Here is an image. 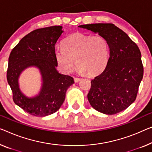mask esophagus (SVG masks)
<instances>
[{
  "mask_svg": "<svg viewBox=\"0 0 152 152\" xmlns=\"http://www.w3.org/2000/svg\"><path fill=\"white\" fill-rule=\"evenodd\" d=\"M80 80V78H74V81H75V83H78V81Z\"/></svg>",
  "mask_w": 152,
  "mask_h": 152,
  "instance_id": "esophagus-1",
  "label": "esophagus"
}]
</instances>
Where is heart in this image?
<instances>
[{"instance_id": "heart-1", "label": "heart", "mask_w": 152, "mask_h": 152, "mask_svg": "<svg viewBox=\"0 0 152 152\" xmlns=\"http://www.w3.org/2000/svg\"><path fill=\"white\" fill-rule=\"evenodd\" d=\"M109 56V46L104 37L83 33H74L65 38L62 48L54 50L58 67L65 74L71 72L75 60L79 72L97 75L105 69Z\"/></svg>"}]
</instances>
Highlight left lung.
I'll list each match as a JSON object with an SVG mask.
<instances>
[{
    "mask_svg": "<svg viewBox=\"0 0 152 152\" xmlns=\"http://www.w3.org/2000/svg\"><path fill=\"white\" fill-rule=\"evenodd\" d=\"M78 27L102 36L110 49L107 66L91 82L87 95L91 106L106 115L121 112L134 102L143 76L139 47L113 24H91Z\"/></svg>",
    "mask_w": 152,
    "mask_h": 152,
    "instance_id": "8db88e82",
    "label": "left lung"
}]
</instances>
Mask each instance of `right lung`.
I'll return each mask as SVG.
<instances>
[{
	"instance_id": "right-lung-1",
	"label": "right lung",
	"mask_w": 152,
	"mask_h": 152,
	"mask_svg": "<svg viewBox=\"0 0 152 152\" xmlns=\"http://www.w3.org/2000/svg\"><path fill=\"white\" fill-rule=\"evenodd\" d=\"M63 33V26H53L36 29L22 38L11 52L7 79L15 104L36 117L55 113L64 102L68 88L74 83L72 77L59 73L54 57V46ZM29 67L39 70L42 85L38 94L26 96L19 88L21 74Z\"/></svg>"
}]
</instances>
